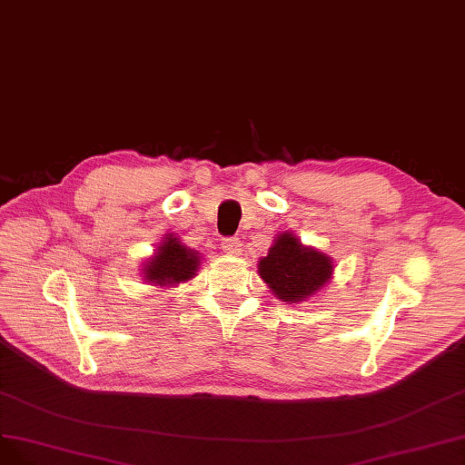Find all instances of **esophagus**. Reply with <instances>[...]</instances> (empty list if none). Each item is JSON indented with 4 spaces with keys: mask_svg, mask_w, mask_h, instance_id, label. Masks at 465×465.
Returning <instances> with one entry per match:
<instances>
[{
    "mask_svg": "<svg viewBox=\"0 0 465 465\" xmlns=\"http://www.w3.org/2000/svg\"><path fill=\"white\" fill-rule=\"evenodd\" d=\"M222 251L228 254H239L242 252V242L237 237H226L222 239Z\"/></svg>",
    "mask_w": 465,
    "mask_h": 465,
    "instance_id": "34e87169",
    "label": "esophagus"
}]
</instances>
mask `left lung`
Returning <instances> with one entry per match:
<instances>
[{
	"instance_id": "1",
	"label": "left lung",
	"mask_w": 465,
	"mask_h": 465,
	"mask_svg": "<svg viewBox=\"0 0 465 465\" xmlns=\"http://www.w3.org/2000/svg\"><path fill=\"white\" fill-rule=\"evenodd\" d=\"M332 272V259L317 249L305 247L292 232L280 233L266 257L259 261V276L286 303L305 302L326 286Z\"/></svg>"
}]
</instances>
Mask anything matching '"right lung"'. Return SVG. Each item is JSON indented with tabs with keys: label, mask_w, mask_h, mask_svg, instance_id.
<instances>
[{
	"label": "right lung",
	"mask_w": 465,
	"mask_h": 465,
	"mask_svg": "<svg viewBox=\"0 0 465 465\" xmlns=\"http://www.w3.org/2000/svg\"><path fill=\"white\" fill-rule=\"evenodd\" d=\"M199 264V252L185 247L173 233H170L163 237L156 252L146 261L143 274L144 280L154 283V286H177V283L191 280Z\"/></svg>",
	"instance_id": "obj_1"
}]
</instances>
